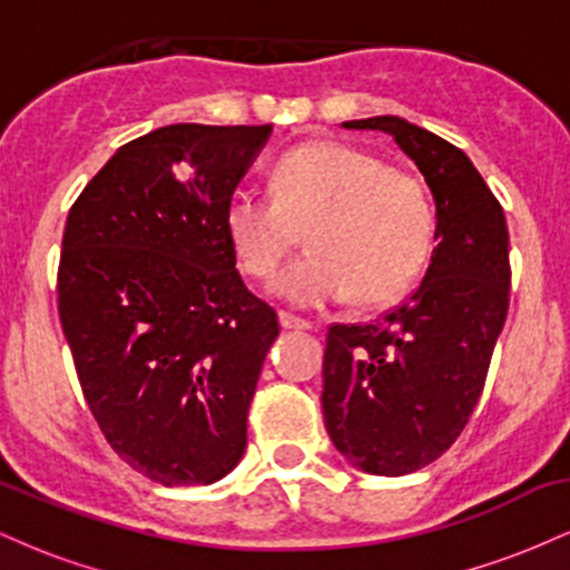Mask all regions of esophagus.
I'll use <instances>...</instances> for the list:
<instances>
[{"mask_svg":"<svg viewBox=\"0 0 570 570\" xmlns=\"http://www.w3.org/2000/svg\"><path fill=\"white\" fill-rule=\"evenodd\" d=\"M278 322H281V326H284V330H311V322H305V318H299V316H294V313H286V311H281L278 313Z\"/></svg>","mask_w":570,"mask_h":570,"instance_id":"obj_1","label":"esophagus"}]
</instances>
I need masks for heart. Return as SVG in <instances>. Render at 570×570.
<instances>
[{"label": "heart", "instance_id": "b5f03b06", "mask_svg": "<svg viewBox=\"0 0 570 570\" xmlns=\"http://www.w3.org/2000/svg\"><path fill=\"white\" fill-rule=\"evenodd\" d=\"M305 226L311 252L278 273L276 297L318 307L356 292V303L385 305L426 271L436 208L417 176L348 144L313 141L276 163L273 195L235 189L225 208L227 238L254 278L276 273Z\"/></svg>", "mask_w": 570, "mask_h": 570}]
</instances>
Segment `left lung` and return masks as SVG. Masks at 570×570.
<instances>
[{"label": "left lung", "instance_id": "1", "mask_svg": "<svg viewBox=\"0 0 570 570\" xmlns=\"http://www.w3.org/2000/svg\"><path fill=\"white\" fill-rule=\"evenodd\" d=\"M383 130L415 163L436 206V248L421 286L372 324L326 332L322 407L356 469L402 476L436 461L482 394L509 307L501 203L466 153L394 115L348 120Z\"/></svg>", "mask_w": 570, "mask_h": 570}]
</instances>
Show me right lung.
<instances>
[{"label":"right lung","instance_id":"1","mask_svg":"<svg viewBox=\"0 0 570 570\" xmlns=\"http://www.w3.org/2000/svg\"><path fill=\"white\" fill-rule=\"evenodd\" d=\"M273 126L179 122L109 158L63 227L58 313L85 402L122 461L166 488L238 466L271 305L235 271L225 208Z\"/></svg>","mask_w":570,"mask_h":570}]
</instances>
